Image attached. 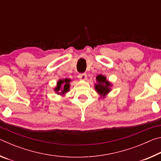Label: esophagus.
<instances>
[{"label": "esophagus", "mask_w": 161, "mask_h": 161, "mask_svg": "<svg viewBox=\"0 0 161 161\" xmlns=\"http://www.w3.org/2000/svg\"><path fill=\"white\" fill-rule=\"evenodd\" d=\"M78 78L80 79V80H86V78H87L86 74H85V73L80 74V75H78Z\"/></svg>", "instance_id": "1"}]
</instances>
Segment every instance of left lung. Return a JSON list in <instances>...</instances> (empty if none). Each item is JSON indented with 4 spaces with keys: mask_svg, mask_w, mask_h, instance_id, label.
Segmentation results:
<instances>
[{
    "mask_svg": "<svg viewBox=\"0 0 161 161\" xmlns=\"http://www.w3.org/2000/svg\"><path fill=\"white\" fill-rule=\"evenodd\" d=\"M97 84H95L94 88L101 97L105 98L106 96L111 91V86H112L110 81L107 80V77L102 75H97L96 77Z\"/></svg>",
    "mask_w": 161,
    "mask_h": 161,
    "instance_id": "obj_1",
    "label": "left lung"
}]
</instances>
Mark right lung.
<instances>
[{
	"mask_svg": "<svg viewBox=\"0 0 161 161\" xmlns=\"http://www.w3.org/2000/svg\"><path fill=\"white\" fill-rule=\"evenodd\" d=\"M70 81H71L70 79H67V78H65L64 80H59L58 82H57L56 87L54 89L55 93L57 94H60L64 96L65 94L69 92V90Z\"/></svg>",
	"mask_w": 161,
	"mask_h": 161,
	"instance_id": "right-lung-1",
	"label": "right lung"
}]
</instances>
